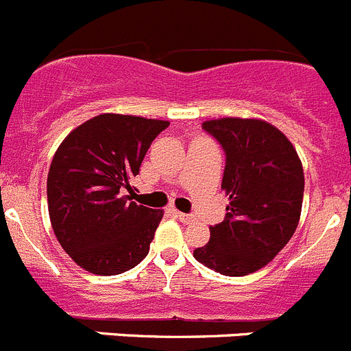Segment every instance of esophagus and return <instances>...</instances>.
I'll return each mask as SVG.
<instances>
[{
	"instance_id": "34e87169",
	"label": "esophagus",
	"mask_w": 351,
	"mask_h": 351,
	"mask_svg": "<svg viewBox=\"0 0 351 351\" xmlns=\"http://www.w3.org/2000/svg\"><path fill=\"white\" fill-rule=\"evenodd\" d=\"M176 214H178V218H179V219H181V221H182V223H191V221H193V216H191V214H186V213H179V210H178V213H176Z\"/></svg>"
}]
</instances>
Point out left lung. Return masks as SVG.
<instances>
[{"label": "left lung", "mask_w": 351, "mask_h": 351, "mask_svg": "<svg viewBox=\"0 0 351 351\" xmlns=\"http://www.w3.org/2000/svg\"><path fill=\"white\" fill-rule=\"evenodd\" d=\"M202 128L226 154L221 190L230 204L193 256L219 274H251L287 246L299 225L302 163L285 133L267 121L221 117Z\"/></svg>", "instance_id": "obj_1"}]
</instances>
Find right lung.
Returning <instances> with one entry per match:
<instances>
[{"label":"right lung","instance_id":"add662e5","mask_svg":"<svg viewBox=\"0 0 351 351\" xmlns=\"http://www.w3.org/2000/svg\"><path fill=\"white\" fill-rule=\"evenodd\" d=\"M169 121L100 114L66 135L52 158L47 202L61 247L84 271L116 276L149 253L163 210L126 191Z\"/></svg>","mask_w":351,"mask_h":351}]
</instances>
